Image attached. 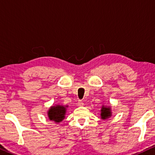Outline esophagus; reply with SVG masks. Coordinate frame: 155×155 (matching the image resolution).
<instances>
[{"label":"esophagus","instance_id":"1","mask_svg":"<svg viewBox=\"0 0 155 155\" xmlns=\"http://www.w3.org/2000/svg\"><path fill=\"white\" fill-rule=\"evenodd\" d=\"M78 106H80V107H82V106H83V105H84L83 101H78Z\"/></svg>","mask_w":155,"mask_h":155}]
</instances>
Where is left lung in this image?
<instances>
[{
    "instance_id": "8db88e82",
    "label": "left lung",
    "mask_w": 155,
    "mask_h": 155,
    "mask_svg": "<svg viewBox=\"0 0 155 155\" xmlns=\"http://www.w3.org/2000/svg\"><path fill=\"white\" fill-rule=\"evenodd\" d=\"M111 116V110L110 107H104L102 106L101 109V118L102 119H107V118Z\"/></svg>"
}]
</instances>
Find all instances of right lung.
<instances>
[{
  "label": "right lung",
  "mask_w": 155,
  "mask_h": 155,
  "mask_svg": "<svg viewBox=\"0 0 155 155\" xmlns=\"http://www.w3.org/2000/svg\"><path fill=\"white\" fill-rule=\"evenodd\" d=\"M67 107L68 106L63 105L52 106L48 111V118L56 123L61 122L65 118Z\"/></svg>",
  "instance_id": "1"
}]
</instances>
